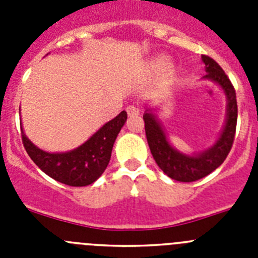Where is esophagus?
<instances>
[{
    "label": "esophagus",
    "mask_w": 258,
    "mask_h": 258,
    "mask_svg": "<svg viewBox=\"0 0 258 258\" xmlns=\"http://www.w3.org/2000/svg\"><path fill=\"white\" fill-rule=\"evenodd\" d=\"M126 112L129 116H138L140 115V109L137 108L136 106H127L126 107Z\"/></svg>",
    "instance_id": "esophagus-1"
}]
</instances>
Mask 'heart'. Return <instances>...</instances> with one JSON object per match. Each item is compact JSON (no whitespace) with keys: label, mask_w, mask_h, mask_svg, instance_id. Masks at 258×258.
<instances>
[{"label":"heart","mask_w":258,"mask_h":258,"mask_svg":"<svg viewBox=\"0 0 258 258\" xmlns=\"http://www.w3.org/2000/svg\"><path fill=\"white\" fill-rule=\"evenodd\" d=\"M156 67H157V68H165V67H166V63H165V61L161 60V61H159V63H157Z\"/></svg>","instance_id":"obj_1"}]
</instances>
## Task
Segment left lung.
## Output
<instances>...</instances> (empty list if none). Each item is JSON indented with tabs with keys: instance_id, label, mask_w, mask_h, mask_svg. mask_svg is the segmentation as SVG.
Wrapping results in <instances>:
<instances>
[{
	"instance_id": "1",
	"label": "left lung",
	"mask_w": 258,
	"mask_h": 258,
	"mask_svg": "<svg viewBox=\"0 0 258 258\" xmlns=\"http://www.w3.org/2000/svg\"><path fill=\"white\" fill-rule=\"evenodd\" d=\"M202 60L206 64L207 75L204 79L211 80L220 85L227 99L226 122L222 133L212 147L200 154H182L173 149L168 142L156 116L150 109H147L143 115L146 137L155 161L168 177L179 182L198 181L217 169L229 155L235 138L236 120H238L235 89L217 61L208 55H203Z\"/></svg>"
}]
</instances>
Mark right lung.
I'll list each match as a JSON object with an SVG mask.
<instances>
[{
  "mask_svg": "<svg viewBox=\"0 0 258 258\" xmlns=\"http://www.w3.org/2000/svg\"><path fill=\"white\" fill-rule=\"evenodd\" d=\"M126 118V112L121 111L85 143L68 152L50 154L42 151L27 138L23 129L22 141L29 157L49 177L68 186H88L97 181L106 170L116 137L124 126Z\"/></svg>",
  "mask_w": 258,
  "mask_h": 258,
  "instance_id": "right-lung-1",
  "label": "right lung"
}]
</instances>
